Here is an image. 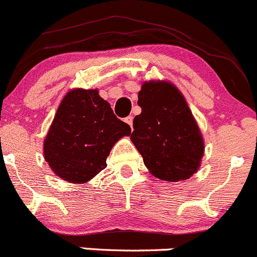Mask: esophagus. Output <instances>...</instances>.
<instances>
[{"mask_svg":"<svg viewBox=\"0 0 257 257\" xmlns=\"http://www.w3.org/2000/svg\"><path fill=\"white\" fill-rule=\"evenodd\" d=\"M125 122L128 123L130 127L132 128V122H134V117H132V116H128V117L125 118Z\"/></svg>","mask_w":257,"mask_h":257,"instance_id":"34e87169","label":"esophagus"}]
</instances>
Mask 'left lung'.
<instances>
[{"label": "left lung", "instance_id": "8db88e82", "mask_svg": "<svg viewBox=\"0 0 257 257\" xmlns=\"http://www.w3.org/2000/svg\"><path fill=\"white\" fill-rule=\"evenodd\" d=\"M131 141L150 174L164 181L190 179L201 165L205 142L181 91L166 80L145 81Z\"/></svg>", "mask_w": 257, "mask_h": 257}]
</instances>
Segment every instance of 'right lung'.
<instances>
[{"label":"right lung","instance_id":"obj_1","mask_svg":"<svg viewBox=\"0 0 257 257\" xmlns=\"http://www.w3.org/2000/svg\"><path fill=\"white\" fill-rule=\"evenodd\" d=\"M97 88H72L58 105L43 141V157L56 176L86 184L102 171L113 145L130 136Z\"/></svg>","mask_w":257,"mask_h":257}]
</instances>
